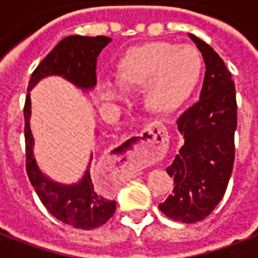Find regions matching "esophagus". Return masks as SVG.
<instances>
[{"instance_id": "1", "label": "esophagus", "mask_w": 258, "mask_h": 258, "mask_svg": "<svg viewBox=\"0 0 258 258\" xmlns=\"http://www.w3.org/2000/svg\"><path fill=\"white\" fill-rule=\"evenodd\" d=\"M125 152L130 160L146 163L155 160L164 149V131L160 127L148 125L134 138L125 142Z\"/></svg>"}]
</instances>
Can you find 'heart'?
Wrapping results in <instances>:
<instances>
[{
    "label": "heart",
    "mask_w": 258,
    "mask_h": 258,
    "mask_svg": "<svg viewBox=\"0 0 258 258\" xmlns=\"http://www.w3.org/2000/svg\"><path fill=\"white\" fill-rule=\"evenodd\" d=\"M202 59L192 47L153 41L130 48L118 60L114 79L120 90L144 88L145 106L155 114H170L189 99L198 85ZM105 99H117L109 85H102Z\"/></svg>",
    "instance_id": "1"
}]
</instances>
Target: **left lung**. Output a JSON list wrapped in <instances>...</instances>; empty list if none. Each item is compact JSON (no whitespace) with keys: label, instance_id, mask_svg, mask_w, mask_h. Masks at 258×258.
Segmentation results:
<instances>
[{"label":"left lung","instance_id":"1","mask_svg":"<svg viewBox=\"0 0 258 258\" xmlns=\"http://www.w3.org/2000/svg\"><path fill=\"white\" fill-rule=\"evenodd\" d=\"M189 37L205 59V81L199 102L177 120L184 145L166 168L173 194L159 205L166 216L186 224L202 221L221 202L232 174L238 124L231 72L209 44Z\"/></svg>","mask_w":258,"mask_h":258}]
</instances>
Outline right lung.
<instances>
[{"label":"right lung","mask_w":258,"mask_h":258,"mask_svg":"<svg viewBox=\"0 0 258 258\" xmlns=\"http://www.w3.org/2000/svg\"><path fill=\"white\" fill-rule=\"evenodd\" d=\"M112 41L110 37L69 36L48 53L33 72L25 102L26 171L41 203L53 217L80 229H94L103 225L114 214L116 202L96 192L91 179L90 167L79 182L64 185L55 182L42 174L37 166L30 130V91L48 76H60L81 90L88 91L96 85V58ZM92 160V156H91Z\"/></svg>","instance_id":"add662e5"}]
</instances>
